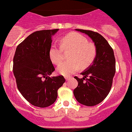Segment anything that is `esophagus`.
I'll use <instances>...</instances> for the list:
<instances>
[{
    "label": "esophagus",
    "instance_id": "1",
    "mask_svg": "<svg viewBox=\"0 0 132 132\" xmlns=\"http://www.w3.org/2000/svg\"><path fill=\"white\" fill-rule=\"evenodd\" d=\"M64 78H65V79H66V80H68V79H70V78H72V77H71V76H65Z\"/></svg>",
    "mask_w": 132,
    "mask_h": 132
}]
</instances>
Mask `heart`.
<instances>
[{
	"mask_svg": "<svg viewBox=\"0 0 132 132\" xmlns=\"http://www.w3.org/2000/svg\"><path fill=\"white\" fill-rule=\"evenodd\" d=\"M61 47L53 44L49 49V57L53 63L59 65L62 61V50L71 49L68 55L70 60L62 63L57 70L64 76L72 74L78 69H85L92 64L97 56L94 44L89 43L85 37L77 32H70L60 39Z\"/></svg>",
	"mask_w": 132,
	"mask_h": 132,
	"instance_id": "obj_1",
	"label": "heart"
}]
</instances>
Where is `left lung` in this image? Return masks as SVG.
<instances>
[{
  "label": "left lung",
  "instance_id": "8db88e82",
  "mask_svg": "<svg viewBox=\"0 0 132 132\" xmlns=\"http://www.w3.org/2000/svg\"><path fill=\"white\" fill-rule=\"evenodd\" d=\"M76 30L87 34L93 40L97 48V56L93 64L81 73L84 78L74 77L78 85L73 90V95L81 104L95 106L106 98L112 87L116 72L114 54L112 47L101 34L91 30Z\"/></svg>",
  "mask_w": 132,
  "mask_h": 132
}]
</instances>
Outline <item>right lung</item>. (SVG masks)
Returning a JSON list of instances; mask_svg holds the SVG:
<instances>
[{"label":"right lung","mask_w":132,"mask_h":132,"mask_svg":"<svg viewBox=\"0 0 132 132\" xmlns=\"http://www.w3.org/2000/svg\"><path fill=\"white\" fill-rule=\"evenodd\" d=\"M59 29L37 31L18 45L13 59V73L17 87L34 106L45 108L57 98L65 82L63 76H50L55 70L49 57L52 35Z\"/></svg>","instance_id":"obj_1"}]
</instances>
